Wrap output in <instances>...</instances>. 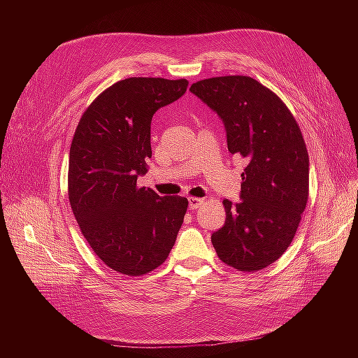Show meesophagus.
Instances as JSON below:
<instances>
[{"mask_svg": "<svg viewBox=\"0 0 358 358\" xmlns=\"http://www.w3.org/2000/svg\"><path fill=\"white\" fill-rule=\"evenodd\" d=\"M189 208L192 209V210H197V209H200L201 206L206 203V199H199V197H189Z\"/></svg>", "mask_w": 358, "mask_h": 358, "instance_id": "obj_1", "label": "esophagus"}]
</instances>
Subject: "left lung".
<instances>
[{"label": "left lung", "mask_w": 358, "mask_h": 358, "mask_svg": "<svg viewBox=\"0 0 358 358\" xmlns=\"http://www.w3.org/2000/svg\"><path fill=\"white\" fill-rule=\"evenodd\" d=\"M189 91L218 113L230 154L245 159L242 200H224L225 224L212 234L221 262L257 272L294 239L309 197V155L287 104L249 76H220Z\"/></svg>", "instance_id": "left-lung-1"}]
</instances>
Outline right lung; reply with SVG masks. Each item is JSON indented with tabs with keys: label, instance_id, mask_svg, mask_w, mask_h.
Listing matches in <instances>:
<instances>
[{
	"label": "right lung",
	"instance_id": "obj_1",
	"mask_svg": "<svg viewBox=\"0 0 358 358\" xmlns=\"http://www.w3.org/2000/svg\"><path fill=\"white\" fill-rule=\"evenodd\" d=\"M187 79L128 78L86 107L69 159V200L95 255L115 272L142 276L166 262L188 199L138 187L148 171L150 121L187 91Z\"/></svg>",
	"mask_w": 358,
	"mask_h": 358
}]
</instances>
